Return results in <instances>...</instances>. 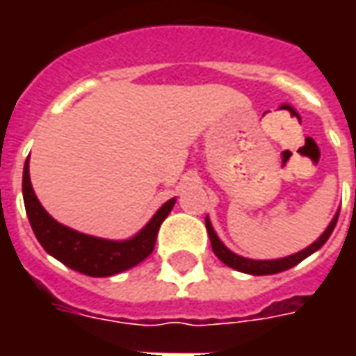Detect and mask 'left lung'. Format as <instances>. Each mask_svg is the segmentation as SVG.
Returning <instances> with one entry per match:
<instances>
[{
    "instance_id": "left-lung-1",
    "label": "left lung",
    "mask_w": 356,
    "mask_h": 356,
    "mask_svg": "<svg viewBox=\"0 0 356 356\" xmlns=\"http://www.w3.org/2000/svg\"><path fill=\"white\" fill-rule=\"evenodd\" d=\"M337 217H339V209H337L334 219H332L328 227H326V231L322 232L321 236L314 240L311 246H307L305 250H301V252H298V254L286 255V257H278V259H250V257H242V255L231 252V250L221 242V238L217 236V232L213 231L209 217H206V229H208L209 240H211V250H213V254H216L217 257L227 265V267L234 268V270H240V273H246V275L263 276V275H276V273L288 270V268L296 267L298 263L307 259L309 255H313L314 252H318V250L326 244V240L330 238V234L334 232V227H336L337 223Z\"/></svg>"
}]
</instances>
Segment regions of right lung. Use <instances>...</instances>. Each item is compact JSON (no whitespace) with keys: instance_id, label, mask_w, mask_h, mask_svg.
<instances>
[{"instance_id":"1","label":"right lung","mask_w":356,"mask_h":356,"mask_svg":"<svg viewBox=\"0 0 356 356\" xmlns=\"http://www.w3.org/2000/svg\"><path fill=\"white\" fill-rule=\"evenodd\" d=\"M22 196H24L28 221L32 225V231L43 250L60 263H65L66 267L88 276L118 275L145 261L154 250L160 225L175 206V198L165 202L131 238L108 240L74 231L70 227L58 223L57 219H53L45 211L42 202L38 200L32 188L28 160L24 162V173H22Z\"/></svg>"}]
</instances>
